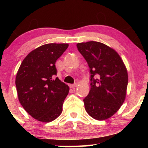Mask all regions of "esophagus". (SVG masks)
Here are the masks:
<instances>
[{
  "instance_id": "esophagus-1",
  "label": "esophagus",
  "mask_w": 148,
  "mask_h": 148,
  "mask_svg": "<svg viewBox=\"0 0 148 148\" xmlns=\"http://www.w3.org/2000/svg\"><path fill=\"white\" fill-rule=\"evenodd\" d=\"M77 84L76 83V84H70L69 85V87H71V88H74V87H77Z\"/></svg>"
}]
</instances>
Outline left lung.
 I'll list each match as a JSON object with an SVG mask.
<instances>
[{
    "mask_svg": "<svg viewBox=\"0 0 148 148\" xmlns=\"http://www.w3.org/2000/svg\"><path fill=\"white\" fill-rule=\"evenodd\" d=\"M91 74V89L84 99L85 109L97 120H105L116 113L126 97L128 73L119 55L101 42L77 44Z\"/></svg>",
    "mask_w": 148,
    "mask_h": 148,
    "instance_id": "left-lung-1",
    "label": "left lung"
}]
</instances>
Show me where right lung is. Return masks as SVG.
Here are the masks:
<instances>
[{
    "label": "right lung",
    "mask_w": 148,
    "mask_h": 148,
    "mask_svg": "<svg viewBox=\"0 0 148 148\" xmlns=\"http://www.w3.org/2000/svg\"><path fill=\"white\" fill-rule=\"evenodd\" d=\"M68 44H47L27 55L16 77L19 101L25 111L39 121L57 118L69 92V87L56 77V62Z\"/></svg>",
    "instance_id": "add662e5"
}]
</instances>
